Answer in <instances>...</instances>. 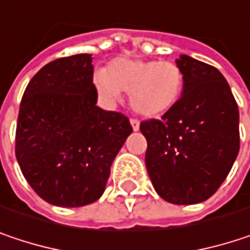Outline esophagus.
I'll return each instance as SVG.
<instances>
[{"label":"esophagus","mask_w":250,"mask_h":250,"mask_svg":"<svg viewBox=\"0 0 250 250\" xmlns=\"http://www.w3.org/2000/svg\"><path fill=\"white\" fill-rule=\"evenodd\" d=\"M130 125H131V127H133V130H134V131H137V130L140 128V122H139V120H136V119H131V120H130Z\"/></svg>","instance_id":"esophagus-1"}]
</instances>
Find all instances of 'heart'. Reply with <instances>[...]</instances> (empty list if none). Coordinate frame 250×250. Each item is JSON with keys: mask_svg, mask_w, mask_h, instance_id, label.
Segmentation results:
<instances>
[{"mask_svg": "<svg viewBox=\"0 0 250 250\" xmlns=\"http://www.w3.org/2000/svg\"><path fill=\"white\" fill-rule=\"evenodd\" d=\"M94 86L107 104H116L128 92L130 107L140 116L156 119L169 113L184 92V72L172 61L113 59L105 71H97Z\"/></svg>", "mask_w": 250, "mask_h": 250, "instance_id": "heart-1", "label": "heart"}]
</instances>
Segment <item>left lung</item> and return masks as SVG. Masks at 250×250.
<instances>
[{"label":"left lung","instance_id":"1","mask_svg":"<svg viewBox=\"0 0 250 250\" xmlns=\"http://www.w3.org/2000/svg\"><path fill=\"white\" fill-rule=\"evenodd\" d=\"M184 92L161 120H147L146 168L155 191L172 204L208 200L229 175L239 153V108L219 69L181 55Z\"/></svg>","mask_w":250,"mask_h":250}]
</instances>
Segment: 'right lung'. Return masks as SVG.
<instances>
[{
  "mask_svg": "<svg viewBox=\"0 0 250 250\" xmlns=\"http://www.w3.org/2000/svg\"><path fill=\"white\" fill-rule=\"evenodd\" d=\"M91 56L44 65L20 104L17 162L36 194L58 207H82L103 195L110 168L133 131L125 116L97 105Z\"/></svg>",
  "mask_w": 250,
  "mask_h": 250,
  "instance_id": "add662e5",
  "label": "right lung"
}]
</instances>
